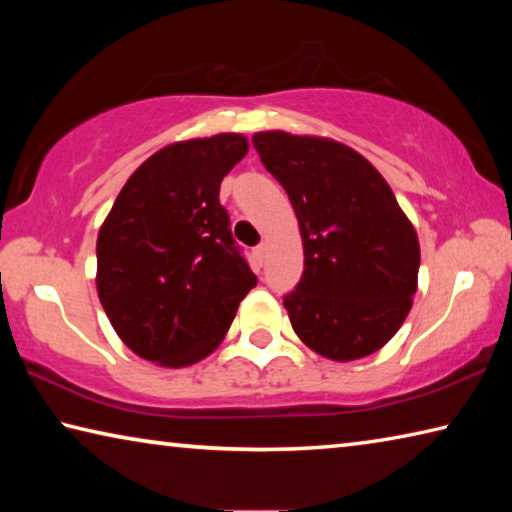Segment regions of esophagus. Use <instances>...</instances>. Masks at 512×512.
Masks as SVG:
<instances>
[{"instance_id":"esophagus-1","label":"esophagus","mask_w":512,"mask_h":512,"mask_svg":"<svg viewBox=\"0 0 512 512\" xmlns=\"http://www.w3.org/2000/svg\"><path fill=\"white\" fill-rule=\"evenodd\" d=\"M266 244H259L257 248H255V255H257V259H259V262H264V257H266Z\"/></svg>"}]
</instances>
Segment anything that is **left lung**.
Here are the masks:
<instances>
[{
    "instance_id": "1",
    "label": "left lung",
    "mask_w": 512,
    "mask_h": 512,
    "mask_svg": "<svg viewBox=\"0 0 512 512\" xmlns=\"http://www.w3.org/2000/svg\"><path fill=\"white\" fill-rule=\"evenodd\" d=\"M253 144L287 189L305 271L284 298L298 339L332 361H357L393 339L418 291L420 241L391 185L350 146L262 131Z\"/></svg>"
}]
</instances>
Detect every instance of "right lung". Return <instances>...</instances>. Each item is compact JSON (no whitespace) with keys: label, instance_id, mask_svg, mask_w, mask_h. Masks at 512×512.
<instances>
[{"label":"right lung","instance_id":"obj_1","mask_svg":"<svg viewBox=\"0 0 512 512\" xmlns=\"http://www.w3.org/2000/svg\"><path fill=\"white\" fill-rule=\"evenodd\" d=\"M241 133L167 144L133 171L97 237V293L137 357L185 368L219 348L257 277L230 235L221 180Z\"/></svg>","mask_w":512,"mask_h":512}]
</instances>
